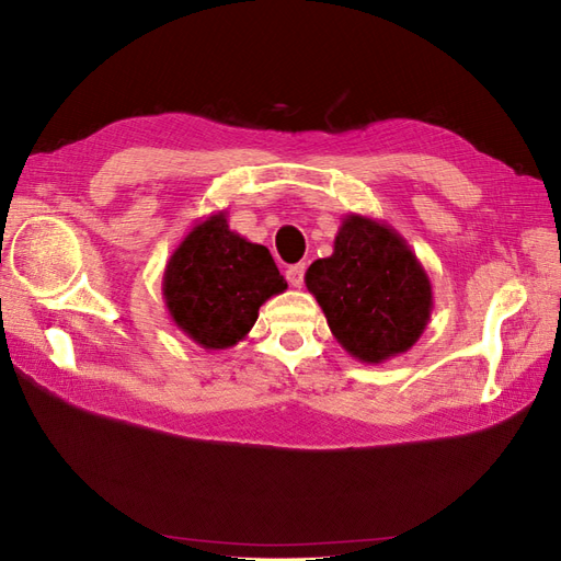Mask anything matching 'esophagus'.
I'll use <instances>...</instances> for the list:
<instances>
[{"label": "esophagus", "mask_w": 561, "mask_h": 561, "mask_svg": "<svg viewBox=\"0 0 561 561\" xmlns=\"http://www.w3.org/2000/svg\"><path fill=\"white\" fill-rule=\"evenodd\" d=\"M304 271H307V266H304V264H293L290 268L285 271L287 283H290L293 287H301L304 285Z\"/></svg>", "instance_id": "34e87169"}]
</instances>
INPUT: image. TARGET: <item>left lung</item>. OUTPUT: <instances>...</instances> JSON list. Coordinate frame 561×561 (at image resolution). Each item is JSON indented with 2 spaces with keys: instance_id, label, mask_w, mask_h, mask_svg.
Segmentation results:
<instances>
[{
  "instance_id": "obj_1",
  "label": "left lung",
  "mask_w": 561,
  "mask_h": 561,
  "mask_svg": "<svg viewBox=\"0 0 561 561\" xmlns=\"http://www.w3.org/2000/svg\"><path fill=\"white\" fill-rule=\"evenodd\" d=\"M328 325L355 360L379 365L410 351L433 311L426 268L402 236L381 219L351 213L330 257L304 276Z\"/></svg>"
}]
</instances>
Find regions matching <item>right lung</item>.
<instances>
[{"mask_svg":"<svg viewBox=\"0 0 561 561\" xmlns=\"http://www.w3.org/2000/svg\"><path fill=\"white\" fill-rule=\"evenodd\" d=\"M285 290L271 252L231 231L227 210L186 231L163 268V301L171 320L206 351L239 344L262 304Z\"/></svg>","mask_w":561,"mask_h":561,"instance_id":"1","label":"right lung"}]
</instances>
